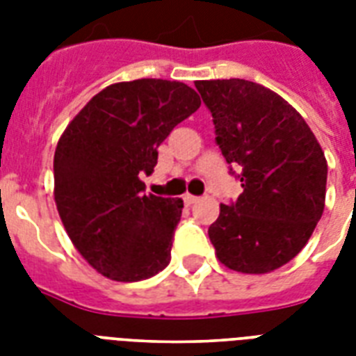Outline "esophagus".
I'll list each match as a JSON object with an SVG mask.
<instances>
[{
    "instance_id": "1",
    "label": "esophagus",
    "mask_w": 356,
    "mask_h": 356,
    "mask_svg": "<svg viewBox=\"0 0 356 356\" xmlns=\"http://www.w3.org/2000/svg\"><path fill=\"white\" fill-rule=\"evenodd\" d=\"M183 200L186 205H192V203H197V201H200V197H197V195H192V194H184Z\"/></svg>"
}]
</instances>
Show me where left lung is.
I'll use <instances>...</instances> for the list:
<instances>
[{
    "instance_id": "8db88e82",
    "label": "left lung",
    "mask_w": 356,
    "mask_h": 356,
    "mask_svg": "<svg viewBox=\"0 0 356 356\" xmlns=\"http://www.w3.org/2000/svg\"><path fill=\"white\" fill-rule=\"evenodd\" d=\"M216 144L243 192L220 205L209 238L222 264L270 273L305 248L325 207L327 161L301 114L245 79L197 81Z\"/></svg>"
}]
</instances>
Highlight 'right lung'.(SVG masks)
Instances as JSON below:
<instances>
[{"instance_id": "add662e5", "label": "right lung", "mask_w": 356, "mask_h": 356, "mask_svg": "<svg viewBox=\"0 0 356 356\" xmlns=\"http://www.w3.org/2000/svg\"><path fill=\"white\" fill-rule=\"evenodd\" d=\"M201 105L179 81L136 79L103 88L58 140L53 159L58 216L102 275L136 282L170 264L183 200L145 195L156 147Z\"/></svg>"}]
</instances>
